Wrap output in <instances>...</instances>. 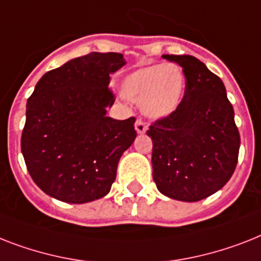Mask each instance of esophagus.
<instances>
[{"label": "esophagus", "mask_w": 261, "mask_h": 261, "mask_svg": "<svg viewBox=\"0 0 261 261\" xmlns=\"http://www.w3.org/2000/svg\"><path fill=\"white\" fill-rule=\"evenodd\" d=\"M135 130H137L138 134H143V133L147 130V124H146L145 120H142L141 118H138L137 122H135Z\"/></svg>", "instance_id": "1"}]
</instances>
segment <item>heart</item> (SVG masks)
Wrapping results in <instances>:
<instances>
[{
  "instance_id": "b5f03b06",
  "label": "heart",
  "mask_w": 261,
  "mask_h": 261,
  "mask_svg": "<svg viewBox=\"0 0 261 261\" xmlns=\"http://www.w3.org/2000/svg\"><path fill=\"white\" fill-rule=\"evenodd\" d=\"M185 75L174 63L151 64L131 72L122 83L127 99L141 101V110L150 118L170 115L185 96Z\"/></svg>"
}]
</instances>
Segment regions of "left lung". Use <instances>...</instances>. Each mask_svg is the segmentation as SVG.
Instances as JSON below:
<instances>
[{
	"mask_svg": "<svg viewBox=\"0 0 261 261\" xmlns=\"http://www.w3.org/2000/svg\"><path fill=\"white\" fill-rule=\"evenodd\" d=\"M185 75V96L170 115L147 130L152 178L162 194L194 202L229 181L239 160L240 134L224 83L196 57L164 55Z\"/></svg>",
	"mask_w": 261,
	"mask_h": 261,
	"instance_id": "1",
	"label": "left lung"
}]
</instances>
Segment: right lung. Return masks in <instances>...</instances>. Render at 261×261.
<instances>
[{"label": "right lung", "instance_id": "1", "mask_svg": "<svg viewBox=\"0 0 261 261\" xmlns=\"http://www.w3.org/2000/svg\"><path fill=\"white\" fill-rule=\"evenodd\" d=\"M123 65L116 52L76 57L46 72L28 99L21 151L32 179L56 200L84 204L111 189L137 137L134 116H106L115 101L110 73Z\"/></svg>", "mask_w": 261, "mask_h": 261}]
</instances>
